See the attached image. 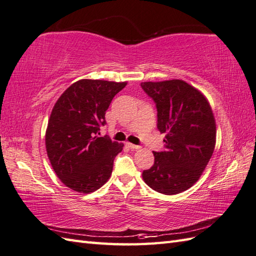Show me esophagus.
Wrapping results in <instances>:
<instances>
[{
    "label": "esophagus",
    "instance_id": "esophagus-1",
    "mask_svg": "<svg viewBox=\"0 0 256 256\" xmlns=\"http://www.w3.org/2000/svg\"><path fill=\"white\" fill-rule=\"evenodd\" d=\"M126 146L128 148H132V150H140V145H135V144H132V142H126Z\"/></svg>",
    "mask_w": 256,
    "mask_h": 256
}]
</instances>
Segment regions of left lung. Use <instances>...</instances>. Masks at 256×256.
<instances>
[{
  "instance_id": "obj_1",
  "label": "left lung",
  "mask_w": 256,
  "mask_h": 256,
  "mask_svg": "<svg viewBox=\"0 0 256 256\" xmlns=\"http://www.w3.org/2000/svg\"><path fill=\"white\" fill-rule=\"evenodd\" d=\"M157 109V128L166 133L164 152H154L152 167L142 179L154 191L181 193L198 180L214 152L216 123L208 101L180 80L142 82Z\"/></svg>"
}]
</instances>
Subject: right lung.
<instances>
[{
	"label": "right lung",
	"instance_id": "obj_1",
	"mask_svg": "<svg viewBox=\"0 0 256 256\" xmlns=\"http://www.w3.org/2000/svg\"><path fill=\"white\" fill-rule=\"evenodd\" d=\"M126 85L80 80L53 106L46 132V154L58 179L76 192H94L109 180L123 144L98 135L112 99Z\"/></svg>",
	"mask_w": 256,
	"mask_h": 256
}]
</instances>
